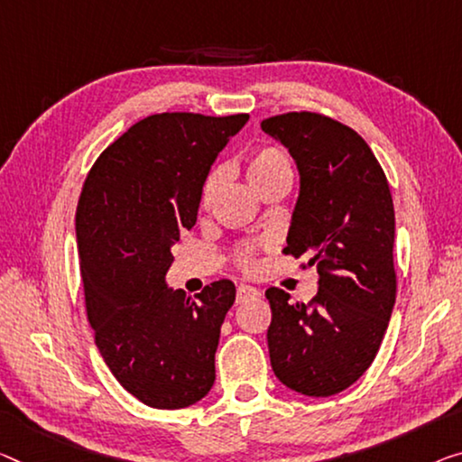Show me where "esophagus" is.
<instances>
[{
    "mask_svg": "<svg viewBox=\"0 0 462 462\" xmlns=\"http://www.w3.org/2000/svg\"><path fill=\"white\" fill-rule=\"evenodd\" d=\"M260 297V291L254 289L250 285H239L237 287V303H244V301H250V300H258Z\"/></svg>",
    "mask_w": 462,
    "mask_h": 462,
    "instance_id": "34e87169",
    "label": "esophagus"
}]
</instances>
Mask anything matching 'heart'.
I'll return each mask as SVG.
<instances>
[{
	"mask_svg": "<svg viewBox=\"0 0 462 462\" xmlns=\"http://www.w3.org/2000/svg\"><path fill=\"white\" fill-rule=\"evenodd\" d=\"M247 180H250L252 188L258 191L268 186V183H274L279 180H293V167H291L289 157L281 151V148L266 146L260 148V151L250 159V162H247ZM221 171H215L208 177L202 189V207H208L212 196L217 194L218 186H221Z\"/></svg>",
	"mask_w": 462,
	"mask_h": 462,
	"instance_id": "1",
	"label": "heart"
}]
</instances>
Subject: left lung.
<instances>
[{
  "mask_svg": "<svg viewBox=\"0 0 462 462\" xmlns=\"http://www.w3.org/2000/svg\"><path fill=\"white\" fill-rule=\"evenodd\" d=\"M262 130L300 171L285 254L310 255L320 289L310 303L266 291L271 365L295 393L330 396L372 365L393 316V196L372 148L351 127L301 111L264 119Z\"/></svg>",
  "mask_w": 462,
  "mask_h": 462,
  "instance_id": "1",
  "label": "left lung"
}]
</instances>
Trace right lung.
Instances as JSON below:
<instances>
[{"mask_svg": "<svg viewBox=\"0 0 462 462\" xmlns=\"http://www.w3.org/2000/svg\"><path fill=\"white\" fill-rule=\"evenodd\" d=\"M250 116L159 113L103 151L76 210L88 322L105 364L152 409H186L215 384L221 324L236 285L198 300L165 276L181 231L196 225L212 162Z\"/></svg>", "mask_w": 462, "mask_h": 462, "instance_id": "obj_1", "label": "right lung"}]
</instances>
